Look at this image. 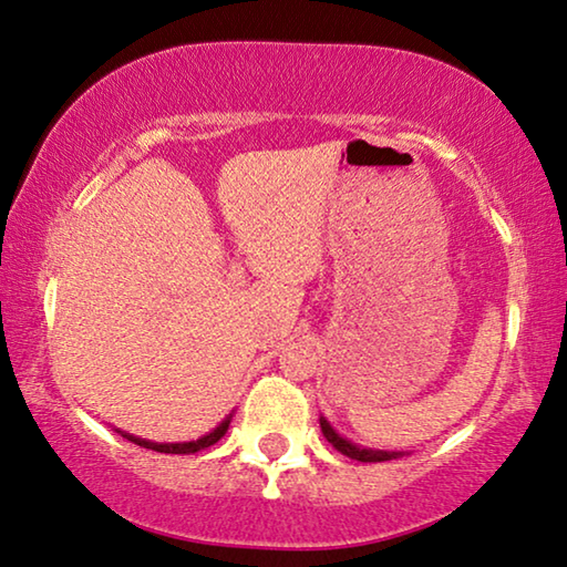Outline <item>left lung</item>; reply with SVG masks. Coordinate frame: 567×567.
<instances>
[{"instance_id": "left-lung-1", "label": "left lung", "mask_w": 567, "mask_h": 567, "mask_svg": "<svg viewBox=\"0 0 567 567\" xmlns=\"http://www.w3.org/2000/svg\"><path fill=\"white\" fill-rule=\"evenodd\" d=\"M319 424H321V432L323 437H327L333 450H339L341 454H347L351 460H359V462H386V460H396V457H404V452H389V450H371V447H359V444L349 442L347 437H341V434L333 430V426L327 422V416H319Z\"/></svg>"}]
</instances>
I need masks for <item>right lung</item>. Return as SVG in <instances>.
Here are the masks:
<instances>
[{
    "instance_id": "add662e5",
    "label": "right lung",
    "mask_w": 567,
    "mask_h": 567,
    "mask_svg": "<svg viewBox=\"0 0 567 567\" xmlns=\"http://www.w3.org/2000/svg\"><path fill=\"white\" fill-rule=\"evenodd\" d=\"M230 420H234V414H228L226 420H223V422L216 426V430H210L208 434H203V437L190 440V442H151V440L135 437V434L123 432V430H115V432L123 434V437L130 440L133 444H141V447H145V450H155V452H165V454H193V452H200V450L210 447V444H216V442L223 437V434L228 432Z\"/></svg>"
}]
</instances>
